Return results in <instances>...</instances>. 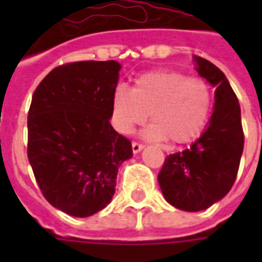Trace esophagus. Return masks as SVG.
Masks as SVG:
<instances>
[{
	"mask_svg": "<svg viewBox=\"0 0 262 262\" xmlns=\"http://www.w3.org/2000/svg\"><path fill=\"white\" fill-rule=\"evenodd\" d=\"M143 147H144V146H143V144H140V143H137V142L132 143V150H133V153L135 154L139 153V151H142Z\"/></svg>",
	"mask_w": 262,
	"mask_h": 262,
	"instance_id": "obj_1",
	"label": "esophagus"
}]
</instances>
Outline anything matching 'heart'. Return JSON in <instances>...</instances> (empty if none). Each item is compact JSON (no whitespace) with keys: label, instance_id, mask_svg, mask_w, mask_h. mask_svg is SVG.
<instances>
[{"label":"heart","instance_id":"obj_1","mask_svg":"<svg viewBox=\"0 0 262 262\" xmlns=\"http://www.w3.org/2000/svg\"><path fill=\"white\" fill-rule=\"evenodd\" d=\"M213 92L206 80L180 70H154L137 77L133 88L118 85L112 95V122L129 135L150 114V139L174 144L195 140L208 123Z\"/></svg>","mask_w":262,"mask_h":262}]
</instances>
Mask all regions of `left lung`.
Segmentation results:
<instances>
[{"mask_svg": "<svg viewBox=\"0 0 262 262\" xmlns=\"http://www.w3.org/2000/svg\"><path fill=\"white\" fill-rule=\"evenodd\" d=\"M193 60L198 74L216 86L213 114L196 142L167 156L159 172L165 201L187 212L208 209L227 195L244 147L240 105L226 75L206 59Z\"/></svg>", "mask_w": 262, "mask_h": 262, "instance_id": "8db88e82", "label": "left lung"}]
</instances>
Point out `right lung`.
<instances>
[{"mask_svg": "<svg viewBox=\"0 0 262 262\" xmlns=\"http://www.w3.org/2000/svg\"><path fill=\"white\" fill-rule=\"evenodd\" d=\"M120 64L74 61L37 85L28 114V159L43 196L61 212L86 217L112 201L118 170L133 156L115 130L112 95Z\"/></svg>", "mask_w": 262, "mask_h": 262, "instance_id": "add662e5", "label": "right lung"}]
</instances>
